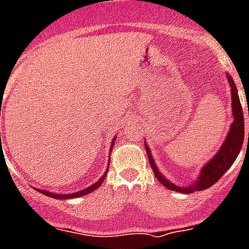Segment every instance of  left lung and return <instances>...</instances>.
Wrapping results in <instances>:
<instances>
[{
  "label": "left lung",
  "mask_w": 249,
  "mask_h": 249,
  "mask_svg": "<svg viewBox=\"0 0 249 249\" xmlns=\"http://www.w3.org/2000/svg\"><path fill=\"white\" fill-rule=\"evenodd\" d=\"M229 85L231 88V108H233V117L234 122L231 123V131L228 133L227 139L224 141L223 146L220 147L219 153L213 158V159L203 166L201 170L200 177L195 183L190 184V186H176L174 183L169 182V180L164 178L161 173L159 172L154 159L151 157L149 146L145 142V147H146L147 158H149L150 165L153 168V172L157 177V179L160 183L166 187L168 190L176 191V192H180V194H192L196 191L206 190L213 184H215L217 180L220 179L224 173L227 172L231 166V164L235 161L238 154H239L242 145L244 141V118H243V109H242V104H240L239 95H238L237 88L234 85V81L229 77ZM248 117H249V109H248ZM248 142H249V132H248Z\"/></svg>",
  "instance_id": "left-lung-1"
}]
</instances>
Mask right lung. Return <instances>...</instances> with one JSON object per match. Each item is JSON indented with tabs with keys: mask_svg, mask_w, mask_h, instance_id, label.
Here are the masks:
<instances>
[{
	"mask_svg": "<svg viewBox=\"0 0 249 249\" xmlns=\"http://www.w3.org/2000/svg\"><path fill=\"white\" fill-rule=\"evenodd\" d=\"M114 140L112 141V146L114 145ZM112 146H110V150H112ZM108 168H109V165H108ZM108 172V170H107ZM107 172L106 174L100 178L98 182H95L94 184H91V186H89L88 188H85V190L83 191H79V192H76V194H67V195H58V194H52V192H48V191H44V190H39V192L43 195H46V196H49V197H53V198H57V200H65V198H75V197H81V196H85V195L90 194V192H92V191H95L98 187L102 186L103 180H104V178H106L107 176Z\"/></svg>",
	"mask_w": 249,
	"mask_h": 249,
	"instance_id": "right-lung-1",
	"label": "right lung"
}]
</instances>
